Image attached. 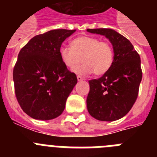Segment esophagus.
<instances>
[{"label": "esophagus", "mask_w": 157, "mask_h": 157, "mask_svg": "<svg viewBox=\"0 0 157 157\" xmlns=\"http://www.w3.org/2000/svg\"><path fill=\"white\" fill-rule=\"evenodd\" d=\"M77 79H78V81H82V80L83 79V78L82 77L81 75H78L77 76Z\"/></svg>", "instance_id": "1"}]
</instances>
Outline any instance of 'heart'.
<instances>
[{
  "label": "heart",
  "mask_w": 157,
  "mask_h": 157,
  "mask_svg": "<svg viewBox=\"0 0 157 157\" xmlns=\"http://www.w3.org/2000/svg\"><path fill=\"white\" fill-rule=\"evenodd\" d=\"M71 46L59 48V56L63 64L70 69L84 62L75 69L78 74L103 75L114 62V48L109 41H101L90 36H79L71 42Z\"/></svg>",
  "instance_id": "heart-1"
}]
</instances>
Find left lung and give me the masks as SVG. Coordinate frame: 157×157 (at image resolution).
<instances>
[{
  "mask_svg": "<svg viewBox=\"0 0 157 157\" xmlns=\"http://www.w3.org/2000/svg\"><path fill=\"white\" fill-rule=\"evenodd\" d=\"M105 35L114 48V62L109 71L98 79L89 81L87 109L101 121H115L130 112L138 98L142 78L141 59L124 36L112 29H87Z\"/></svg>",
  "mask_w": 157,
  "mask_h": 157,
  "instance_id": "1",
  "label": "left lung"
}]
</instances>
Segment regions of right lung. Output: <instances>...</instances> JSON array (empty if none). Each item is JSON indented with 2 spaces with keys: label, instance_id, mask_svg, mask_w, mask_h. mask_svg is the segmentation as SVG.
<instances>
[{
  "label": "right lung",
  "instance_id": "right-lung-1",
  "mask_svg": "<svg viewBox=\"0 0 157 157\" xmlns=\"http://www.w3.org/2000/svg\"><path fill=\"white\" fill-rule=\"evenodd\" d=\"M75 30L58 29L34 36L21 48L13 69L15 94L26 114L48 120L61 115L77 83L67 68L59 48Z\"/></svg>",
  "mask_w": 157,
  "mask_h": 157
}]
</instances>
